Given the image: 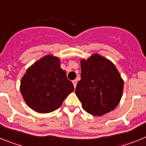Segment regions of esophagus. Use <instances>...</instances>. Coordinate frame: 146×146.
I'll return each mask as SVG.
<instances>
[{"instance_id":"1","label":"esophagus","mask_w":146,"mask_h":146,"mask_svg":"<svg viewBox=\"0 0 146 146\" xmlns=\"http://www.w3.org/2000/svg\"><path fill=\"white\" fill-rule=\"evenodd\" d=\"M72 82H73V85H74V87L76 88V86H77V80H74L72 81Z\"/></svg>"}]
</instances>
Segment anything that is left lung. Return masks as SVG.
Wrapping results in <instances>:
<instances>
[{"label": "left lung", "instance_id": "1", "mask_svg": "<svg viewBox=\"0 0 146 146\" xmlns=\"http://www.w3.org/2000/svg\"><path fill=\"white\" fill-rule=\"evenodd\" d=\"M81 80L75 94L89 114L101 116L118 106L123 94V80L110 60L99 54L81 60Z\"/></svg>", "mask_w": 146, "mask_h": 146}]
</instances>
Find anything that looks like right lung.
I'll list each match as a JSON object with an SVG mask.
<instances>
[{"instance_id": "add662e5", "label": "right lung", "mask_w": 146, "mask_h": 146, "mask_svg": "<svg viewBox=\"0 0 146 146\" xmlns=\"http://www.w3.org/2000/svg\"><path fill=\"white\" fill-rule=\"evenodd\" d=\"M60 59L46 55L26 71L20 83V92L28 106L40 113L60 108L74 86L60 68Z\"/></svg>"}]
</instances>
